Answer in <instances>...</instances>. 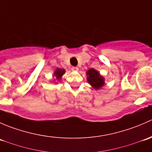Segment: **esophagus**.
<instances>
[{
	"label": "esophagus",
	"mask_w": 152,
	"mask_h": 152,
	"mask_svg": "<svg viewBox=\"0 0 152 152\" xmlns=\"http://www.w3.org/2000/svg\"><path fill=\"white\" fill-rule=\"evenodd\" d=\"M71 70H73V71H78V70H79V67H72Z\"/></svg>",
	"instance_id": "1"
}]
</instances>
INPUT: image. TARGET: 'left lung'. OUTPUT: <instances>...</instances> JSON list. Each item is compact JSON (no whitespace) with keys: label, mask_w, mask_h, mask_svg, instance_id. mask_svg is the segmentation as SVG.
Masks as SVG:
<instances>
[{"label":"left lung","mask_w":152,"mask_h":152,"mask_svg":"<svg viewBox=\"0 0 152 152\" xmlns=\"http://www.w3.org/2000/svg\"><path fill=\"white\" fill-rule=\"evenodd\" d=\"M87 81L95 89L98 90L100 89L104 85V78L100 76L99 72L93 68H90L87 72Z\"/></svg>","instance_id":"1"}]
</instances>
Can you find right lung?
I'll return each instance as SVG.
<instances>
[{
    "label": "right lung",
    "instance_id": "right-lung-1",
    "mask_svg": "<svg viewBox=\"0 0 152 152\" xmlns=\"http://www.w3.org/2000/svg\"><path fill=\"white\" fill-rule=\"evenodd\" d=\"M65 73V70H63V69H59V68H57L56 70V71L54 72V76H56V79H60L61 77H62V75Z\"/></svg>",
    "mask_w": 152,
    "mask_h": 152
}]
</instances>
